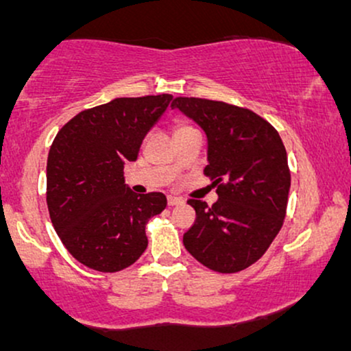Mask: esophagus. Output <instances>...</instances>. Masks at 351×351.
I'll return each instance as SVG.
<instances>
[{
  "label": "esophagus",
  "instance_id": "esophagus-1",
  "mask_svg": "<svg viewBox=\"0 0 351 351\" xmlns=\"http://www.w3.org/2000/svg\"><path fill=\"white\" fill-rule=\"evenodd\" d=\"M184 199L178 198V196H168V204L170 206H176V204H183Z\"/></svg>",
  "mask_w": 351,
  "mask_h": 351
}]
</instances>
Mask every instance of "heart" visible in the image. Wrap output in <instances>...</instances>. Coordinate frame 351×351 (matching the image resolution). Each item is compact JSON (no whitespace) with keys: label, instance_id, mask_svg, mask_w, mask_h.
Returning a JSON list of instances; mask_svg holds the SVG:
<instances>
[{"label":"heart","instance_id":"1","mask_svg":"<svg viewBox=\"0 0 351 351\" xmlns=\"http://www.w3.org/2000/svg\"><path fill=\"white\" fill-rule=\"evenodd\" d=\"M193 127H189L188 123H183V122H176L175 127H173V130H175V135L176 134H181V132H186V130H191Z\"/></svg>","mask_w":351,"mask_h":351}]
</instances>
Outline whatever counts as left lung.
<instances>
[{
	"instance_id": "1",
	"label": "left lung",
	"mask_w": 351,
	"mask_h": 351,
	"mask_svg": "<svg viewBox=\"0 0 351 351\" xmlns=\"http://www.w3.org/2000/svg\"><path fill=\"white\" fill-rule=\"evenodd\" d=\"M171 108L206 134L204 175L217 186L213 206L188 199L196 221L184 232V247L211 271H244L264 256L284 223L291 173L280 135L263 117L226 102L176 97Z\"/></svg>"
}]
</instances>
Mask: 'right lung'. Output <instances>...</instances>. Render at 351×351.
I'll return each mask as SVG.
<instances>
[{"label": "right lung", "mask_w": 351, "mask_h": 351, "mask_svg": "<svg viewBox=\"0 0 351 351\" xmlns=\"http://www.w3.org/2000/svg\"><path fill=\"white\" fill-rule=\"evenodd\" d=\"M173 95L114 99L80 112L56 135L47 156V208L56 232L80 264L117 272L148 245L145 226L167 208L163 193L136 195L123 167L138 158Z\"/></svg>", "instance_id": "obj_1"}]
</instances>
